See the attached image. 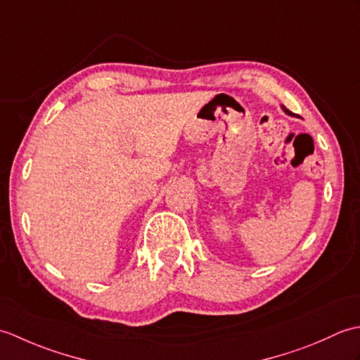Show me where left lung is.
<instances>
[{
	"label": "left lung",
	"instance_id": "obj_1",
	"mask_svg": "<svg viewBox=\"0 0 360 360\" xmlns=\"http://www.w3.org/2000/svg\"><path fill=\"white\" fill-rule=\"evenodd\" d=\"M281 108H283V111H285L286 114H289V116H292V112H290L289 110H286V108H285V106H281Z\"/></svg>",
	"mask_w": 360,
	"mask_h": 360
}]
</instances>
